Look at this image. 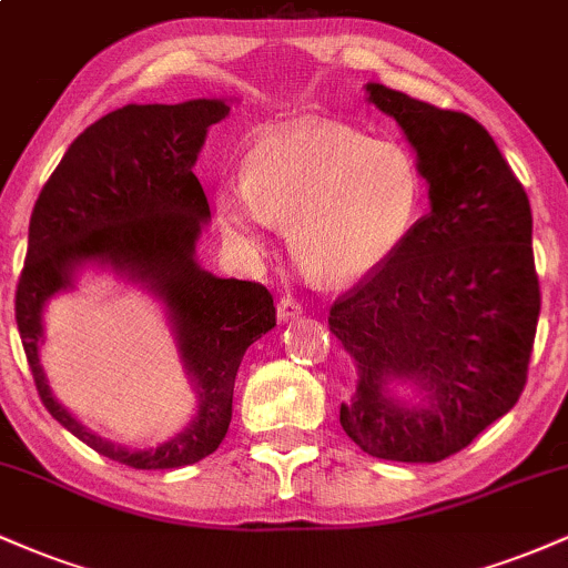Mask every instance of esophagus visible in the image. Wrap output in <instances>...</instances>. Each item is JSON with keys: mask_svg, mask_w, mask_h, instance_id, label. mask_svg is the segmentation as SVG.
I'll list each match as a JSON object with an SVG mask.
<instances>
[{"mask_svg": "<svg viewBox=\"0 0 568 568\" xmlns=\"http://www.w3.org/2000/svg\"><path fill=\"white\" fill-rule=\"evenodd\" d=\"M302 312H304V306L296 302V298H291V296H283L277 302V321L280 323H288V321H296V317H302Z\"/></svg>", "mask_w": 568, "mask_h": 568, "instance_id": "obj_1", "label": "esophagus"}]
</instances>
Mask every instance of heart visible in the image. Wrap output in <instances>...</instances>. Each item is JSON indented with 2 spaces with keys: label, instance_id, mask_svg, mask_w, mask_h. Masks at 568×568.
Here are the masks:
<instances>
[{
  "label": "heart",
  "instance_id": "b5f03b06",
  "mask_svg": "<svg viewBox=\"0 0 568 568\" xmlns=\"http://www.w3.org/2000/svg\"><path fill=\"white\" fill-rule=\"evenodd\" d=\"M422 179L400 143L306 120L264 135L247 154V179L224 181L216 213L230 243L262 253L291 221L298 256L334 283L374 275L419 216Z\"/></svg>",
  "mask_w": 568,
  "mask_h": 568
}]
</instances>
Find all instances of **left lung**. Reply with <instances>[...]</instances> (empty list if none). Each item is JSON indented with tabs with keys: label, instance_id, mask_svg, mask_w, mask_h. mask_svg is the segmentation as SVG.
I'll return each mask as SVG.
<instances>
[{
	"label": "left lung",
	"instance_id": "1",
	"mask_svg": "<svg viewBox=\"0 0 568 568\" xmlns=\"http://www.w3.org/2000/svg\"><path fill=\"white\" fill-rule=\"evenodd\" d=\"M366 95L414 146L429 213L331 306V334L357 366L338 422L366 454L425 465L470 446L524 393L539 321L531 205L473 116L379 82ZM395 383L420 400L395 398Z\"/></svg>",
	"mask_w": 568,
	"mask_h": 568
}]
</instances>
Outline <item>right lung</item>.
Returning a JSON list of instances; mask_svg holds the SVG:
<instances>
[{
    "mask_svg": "<svg viewBox=\"0 0 568 568\" xmlns=\"http://www.w3.org/2000/svg\"><path fill=\"white\" fill-rule=\"evenodd\" d=\"M226 114L221 98H194L175 106L128 103L101 116L77 135L31 213L16 321L37 393L71 435L135 470H173L216 452L245 349L277 323L264 285L216 277L197 262L211 207L192 168L207 128ZM84 265L112 268L166 306L199 414L160 447L128 449L84 428L54 400L38 363L43 304L73 287Z\"/></svg>",
    "mask_w": 568,
    "mask_h": 568,
    "instance_id": "obj_1",
    "label": "right lung"
}]
</instances>
